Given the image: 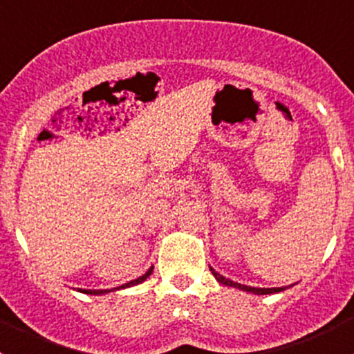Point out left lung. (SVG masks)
Wrapping results in <instances>:
<instances>
[{
  "label": "left lung",
  "mask_w": 354,
  "mask_h": 354,
  "mask_svg": "<svg viewBox=\"0 0 354 354\" xmlns=\"http://www.w3.org/2000/svg\"><path fill=\"white\" fill-rule=\"evenodd\" d=\"M210 272H212V276L216 277V279L219 281L221 284H226V286L238 288V289H241V291L255 292V295H272V292H279V291H283V289H284V288H252V286H245V284L234 283V281L226 279V277H223L219 272H216V270H214V269H210Z\"/></svg>",
  "instance_id": "left-lung-1"
}]
</instances>
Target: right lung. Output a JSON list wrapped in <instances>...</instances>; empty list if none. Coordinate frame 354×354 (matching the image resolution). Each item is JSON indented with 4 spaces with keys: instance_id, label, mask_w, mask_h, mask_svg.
<instances>
[{
    "instance_id": "right-lung-1",
    "label": "right lung",
    "mask_w": 354,
    "mask_h": 354,
    "mask_svg": "<svg viewBox=\"0 0 354 354\" xmlns=\"http://www.w3.org/2000/svg\"><path fill=\"white\" fill-rule=\"evenodd\" d=\"M151 274H152V267H151V269L147 270V272L144 274V276H140V277H138V279H135V281H130V283H128V284H123V286H120V288H114V289H123V288H130V286H135V284H140L142 281H145V279H147V277L151 276ZM80 291H82V292H87V295H101V292H109L108 289H106V291H92V289H80Z\"/></svg>"
}]
</instances>
